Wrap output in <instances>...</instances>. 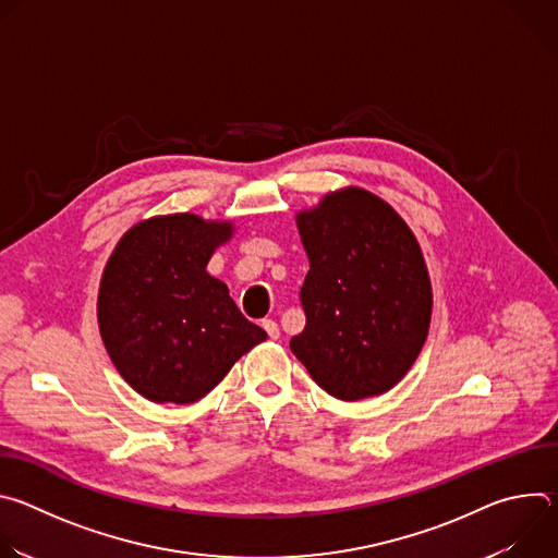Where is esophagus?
I'll return each mask as SVG.
<instances>
[{"instance_id": "1", "label": "esophagus", "mask_w": 558, "mask_h": 558, "mask_svg": "<svg viewBox=\"0 0 558 558\" xmlns=\"http://www.w3.org/2000/svg\"><path fill=\"white\" fill-rule=\"evenodd\" d=\"M263 329L267 331V336L271 340H278L280 338V329H278V323L276 320H263Z\"/></svg>"}]
</instances>
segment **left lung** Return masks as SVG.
Returning <instances> with one entry per match:
<instances>
[{"label": "left lung", "mask_w": 558, "mask_h": 558, "mask_svg": "<svg viewBox=\"0 0 558 558\" xmlns=\"http://www.w3.org/2000/svg\"><path fill=\"white\" fill-rule=\"evenodd\" d=\"M295 220L311 269L293 355L338 400L386 392L428 336L433 291L417 238L388 203L360 187L327 194Z\"/></svg>", "instance_id": "obj_1"}]
</instances>
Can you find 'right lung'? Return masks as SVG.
Instances as JSON below:
<instances>
[{
    "mask_svg": "<svg viewBox=\"0 0 558 558\" xmlns=\"http://www.w3.org/2000/svg\"><path fill=\"white\" fill-rule=\"evenodd\" d=\"M233 233L196 214L134 225L101 278L97 315L121 377L149 402L194 404L267 333L250 323L225 282L207 274Z\"/></svg>",
    "mask_w": 558,
    "mask_h": 558,
    "instance_id": "add662e5",
    "label": "right lung"
}]
</instances>
